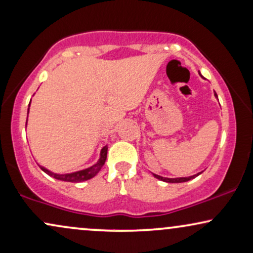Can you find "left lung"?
<instances>
[{
    "label": "left lung",
    "instance_id": "1",
    "mask_svg": "<svg viewBox=\"0 0 253 253\" xmlns=\"http://www.w3.org/2000/svg\"><path fill=\"white\" fill-rule=\"evenodd\" d=\"M215 96L217 97V95L215 94ZM201 173V172H200ZM200 173H197V175H194V176H189V177H178V178H168V177H162L159 175H156V173H153V176L156 177V178L161 179V181H164V182H168V183H182V182H187V181H190V179L195 178L196 176H199Z\"/></svg>",
    "mask_w": 253,
    "mask_h": 253
}]
</instances>
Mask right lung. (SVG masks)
I'll list each match as a JSON object with an SVG mask.
<instances>
[{
    "mask_svg": "<svg viewBox=\"0 0 253 253\" xmlns=\"http://www.w3.org/2000/svg\"><path fill=\"white\" fill-rule=\"evenodd\" d=\"M30 107V106H28ZM30 110V108H28ZM26 125H27V121H26ZM107 150H108V147L104 146L102 150H101V156H100V159H98V162L95 165H92V167L88 168V169H84V170H81V171H76V172H72V173H65V175H60V173H54L52 172V171L45 169L43 167H40L42 168V170L43 172H46L47 175H50L51 177H53V178L56 179H59V181H65V182H72V183H78V182H83V181H86V179H90L92 178L94 176H96L98 173V171L102 169V167L106 163V159H107Z\"/></svg>",
    "mask_w": 253,
    "mask_h": 253,
    "instance_id": "right-lung-1",
    "label": "right lung"
}]
</instances>
